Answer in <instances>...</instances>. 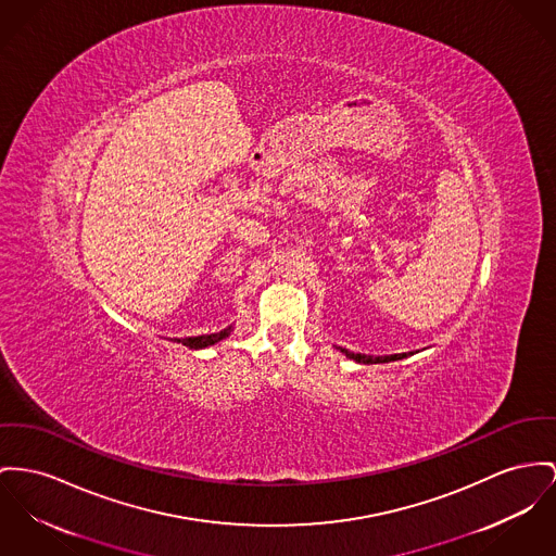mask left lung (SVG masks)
<instances>
[{
    "instance_id": "obj_1",
    "label": "left lung",
    "mask_w": 556,
    "mask_h": 556,
    "mask_svg": "<svg viewBox=\"0 0 556 556\" xmlns=\"http://www.w3.org/2000/svg\"><path fill=\"white\" fill-rule=\"evenodd\" d=\"M348 358L356 361V363H363V365H379V363H392V361H401V358H407L413 352H403V354H390V356H367V354H354L345 348H339Z\"/></svg>"
}]
</instances>
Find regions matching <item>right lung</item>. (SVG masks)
Returning a JSON list of instances; mask_svg holds the SVG:
<instances>
[{
	"mask_svg": "<svg viewBox=\"0 0 556 556\" xmlns=\"http://www.w3.org/2000/svg\"><path fill=\"white\" fill-rule=\"evenodd\" d=\"M231 329H233V327H227V329H223V331H219V333L198 334V337H186V339H177V341H179V343H184V345H187V348H193V350H202V348L215 345V343H219V341L225 339V337H229Z\"/></svg>",
	"mask_w": 556,
	"mask_h": 556,
	"instance_id": "right-lung-1",
	"label": "right lung"
}]
</instances>
